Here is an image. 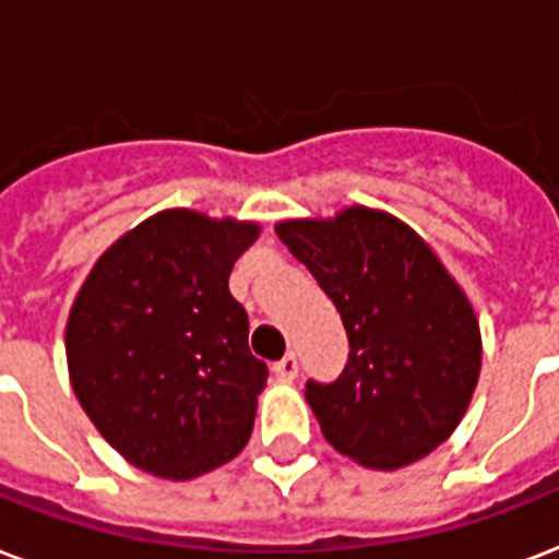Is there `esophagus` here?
<instances>
[{
    "label": "esophagus",
    "mask_w": 559,
    "mask_h": 559,
    "mask_svg": "<svg viewBox=\"0 0 559 559\" xmlns=\"http://www.w3.org/2000/svg\"><path fill=\"white\" fill-rule=\"evenodd\" d=\"M272 373H275V377H281V380H296L298 377L296 354H287L284 359H278V362L272 366Z\"/></svg>",
    "instance_id": "1"
}]
</instances>
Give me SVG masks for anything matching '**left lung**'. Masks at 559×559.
<instances>
[{"label":"left lung","instance_id":"left-lung-1","mask_svg":"<svg viewBox=\"0 0 559 559\" xmlns=\"http://www.w3.org/2000/svg\"><path fill=\"white\" fill-rule=\"evenodd\" d=\"M313 272L348 333V366L307 380L333 450L371 469L424 459L455 432L481 371V333L464 289L403 219L350 205L333 219L275 226Z\"/></svg>","mask_w":559,"mask_h":559}]
</instances>
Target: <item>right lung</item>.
I'll list each match as a JSON object with an SVG mask.
<instances>
[{"label": "right lung", "mask_w": 559, "mask_h": 559, "mask_svg": "<svg viewBox=\"0 0 559 559\" xmlns=\"http://www.w3.org/2000/svg\"><path fill=\"white\" fill-rule=\"evenodd\" d=\"M258 235V223L159 211L83 281L66 322L72 389L139 469L186 481L249 441L270 371L249 350V316L228 275Z\"/></svg>", "instance_id": "1"}]
</instances>
